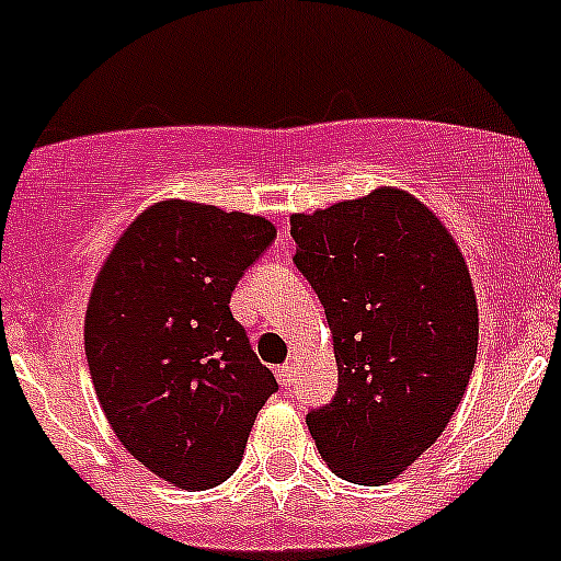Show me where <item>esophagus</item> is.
I'll return each instance as SVG.
<instances>
[{"label":"esophagus","instance_id":"esophagus-1","mask_svg":"<svg viewBox=\"0 0 561 561\" xmlns=\"http://www.w3.org/2000/svg\"><path fill=\"white\" fill-rule=\"evenodd\" d=\"M276 380H279L285 388H290L293 380H296V364L279 366V369H276Z\"/></svg>","mask_w":561,"mask_h":561}]
</instances>
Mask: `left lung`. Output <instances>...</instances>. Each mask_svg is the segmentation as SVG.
<instances>
[{"label": "left lung", "mask_w": 561, "mask_h": 561, "mask_svg": "<svg viewBox=\"0 0 561 561\" xmlns=\"http://www.w3.org/2000/svg\"><path fill=\"white\" fill-rule=\"evenodd\" d=\"M290 236L339 366L336 396L307 426L339 478L388 483L437 443L469 386L478 304L467 263L401 190L293 214Z\"/></svg>", "instance_id": "obj_1"}]
</instances>
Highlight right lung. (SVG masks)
I'll use <instances>...</instances> for the list:
<instances>
[{
	"label": "right lung",
	"instance_id": "obj_1",
	"mask_svg": "<svg viewBox=\"0 0 561 561\" xmlns=\"http://www.w3.org/2000/svg\"><path fill=\"white\" fill-rule=\"evenodd\" d=\"M276 239L263 217L190 201L146 208L105 260L83 325L118 443L179 489L225 483L276 393L230 296Z\"/></svg>",
	"mask_w": 561,
	"mask_h": 561
}]
</instances>
